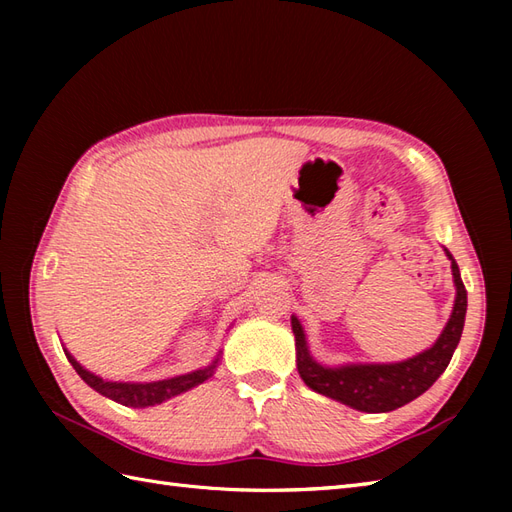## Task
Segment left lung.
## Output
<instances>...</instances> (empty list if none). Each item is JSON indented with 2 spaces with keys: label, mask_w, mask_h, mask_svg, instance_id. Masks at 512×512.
<instances>
[{
  "label": "left lung",
  "mask_w": 512,
  "mask_h": 512,
  "mask_svg": "<svg viewBox=\"0 0 512 512\" xmlns=\"http://www.w3.org/2000/svg\"><path fill=\"white\" fill-rule=\"evenodd\" d=\"M447 257L451 259L455 281V303L447 328L442 330L438 341L429 350L400 363L325 367L310 356L301 323L297 317H292V332H295L297 341V369L303 383L317 394L334 398L365 413L394 411L422 396L449 367L455 347L460 343L466 317V288L462 284L460 268L449 250Z\"/></svg>",
  "instance_id": "left-lung-1"
}]
</instances>
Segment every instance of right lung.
<instances>
[{"instance_id":"add662e5","label":"right lung","mask_w":512,"mask_h":512,"mask_svg":"<svg viewBox=\"0 0 512 512\" xmlns=\"http://www.w3.org/2000/svg\"><path fill=\"white\" fill-rule=\"evenodd\" d=\"M63 352H65V356H68L70 365L76 369V374H79L85 383L99 391L101 396L110 398L114 402H121V405H125V407L160 405V402H165L178 394H184V391H189L191 387L204 383V380H209L217 367V358H215L209 367L195 369V372L173 376L167 380H156V383H112V380H103L101 376H94L92 372H88V369L81 367V363L76 361V358L68 350H63Z\"/></svg>"}]
</instances>
